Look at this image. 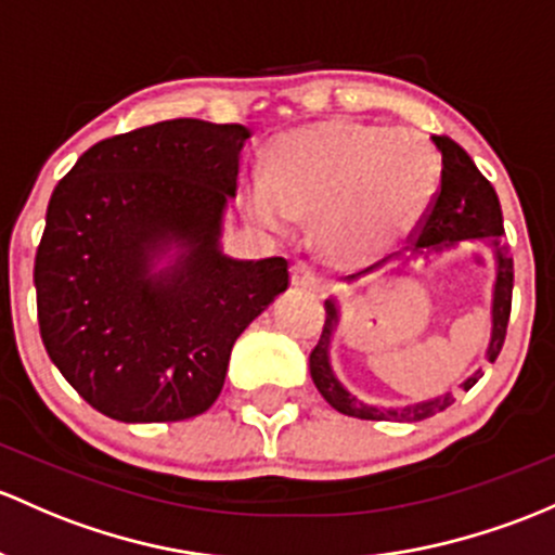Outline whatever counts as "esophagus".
Listing matches in <instances>:
<instances>
[{
  "instance_id": "1",
  "label": "esophagus",
  "mask_w": 555,
  "mask_h": 555,
  "mask_svg": "<svg viewBox=\"0 0 555 555\" xmlns=\"http://www.w3.org/2000/svg\"><path fill=\"white\" fill-rule=\"evenodd\" d=\"M293 284L297 289H311V293H317V289H322V276H319L317 268L308 266V262H295Z\"/></svg>"
}]
</instances>
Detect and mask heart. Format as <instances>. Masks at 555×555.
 Returning <instances> with one entry per match:
<instances>
[{"label": "heart", "mask_w": 555, "mask_h": 555, "mask_svg": "<svg viewBox=\"0 0 555 555\" xmlns=\"http://www.w3.org/2000/svg\"><path fill=\"white\" fill-rule=\"evenodd\" d=\"M262 172L266 185L247 196L255 220L284 231L295 218H317L326 258L361 266L423 223L439 194L441 159L415 130L326 119L273 138Z\"/></svg>", "instance_id": "1"}]
</instances>
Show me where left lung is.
I'll list each match as a JSON object with an SVG mask.
<instances>
[{"label": "left lung", "mask_w": 555, "mask_h": 555, "mask_svg": "<svg viewBox=\"0 0 555 555\" xmlns=\"http://www.w3.org/2000/svg\"><path fill=\"white\" fill-rule=\"evenodd\" d=\"M436 149L441 151V185L430 204L428 215L423 223L415 229V247L417 249H444L452 244L465 242V238H478V242H489L494 247V258H498V276H494V297H492V340H489L487 359L494 361L503 351L505 332H508L511 319V295H513V258L503 242V212H500L498 194H494L492 183L478 172L468 154L447 135H434ZM377 266L364 268V271L353 273L346 282H356L364 273L375 271ZM326 319L322 337H319L317 348L311 351V377L317 383L319 393L335 406L337 412L348 417L359 420H399V423H417V420L434 417L436 412H444L447 406L454 404L452 393L439 396V399L420 401L410 406H393V410H383V406H372L359 401L356 396L343 388L340 380L335 377L330 366V340L335 332L337 319H340V308L335 300H326ZM481 377V372H474L463 388H474Z\"/></svg>", "instance_id": "obj_1"}]
</instances>
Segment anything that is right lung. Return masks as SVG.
Segmentation results:
<instances>
[{
	"label": "right lung",
	"instance_id": "add662e5",
	"mask_svg": "<svg viewBox=\"0 0 555 555\" xmlns=\"http://www.w3.org/2000/svg\"><path fill=\"white\" fill-rule=\"evenodd\" d=\"M244 125L170 119L95 143L55 185L34 262L52 364L121 423L207 412L236 337L289 287L284 258L220 253ZM170 248L172 267L153 271Z\"/></svg>",
	"mask_w": 555,
	"mask_h": 555
}]
</instances>
